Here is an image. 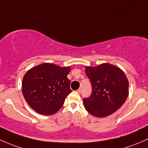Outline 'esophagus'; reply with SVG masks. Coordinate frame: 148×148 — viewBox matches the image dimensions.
Listing matches in <instances>:
<instances>
[{"instance_id":"1","label":"esophagus","mask_w":148,"mask_h":148,"mask_svg":"<svg viewBox=\"0 0 148 148\" xmlns=\"http://www.w3.org/2000/svg\"><path fill=\"white\" fill-rule=\"evenodd\" d=\"M81 90H81V88H79L78 90H77V92H78V93L80 94V92H81Z\"/></svg>"}]
</instances>
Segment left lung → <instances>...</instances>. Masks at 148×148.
<instances>
[{"instance_id": "1", "label": "left lung", "mask_w": 148, "mask_h": 148, "mask_svg": "<svg viewBox=\"0 0 148 148\" xmlns=\"http://www.w3.org/2000/svg\"><path fill=\"white\" fill-rule=\"evenodd\" d=\"M85 73L90 80L92 93L83 99V103L90 115L104 118L124 104L128 96L129 83L120 68L103 63L97 67H86Z\"/></svg>"}]
</instances>
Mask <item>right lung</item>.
I'll list each match as a JSON object with an SVG mask.
<instances>
[{
  "instance_id": "1",
  "label": "right lung",
  "mask_w": 148,
  "mask_h": 148,
  "mask_svg": "<svg viewBox=\"0 0 148 148\" xmlns=\"http://www.w3.org/2000/svg\"><path fill=\"white\" fill-rule=\"evenodd\" d=\"M70 71V67L46 63L29 70L22 82V92L29 106L41 115L57 112L72 92L67 77Z\"/></svg>"
}]
</instances>
